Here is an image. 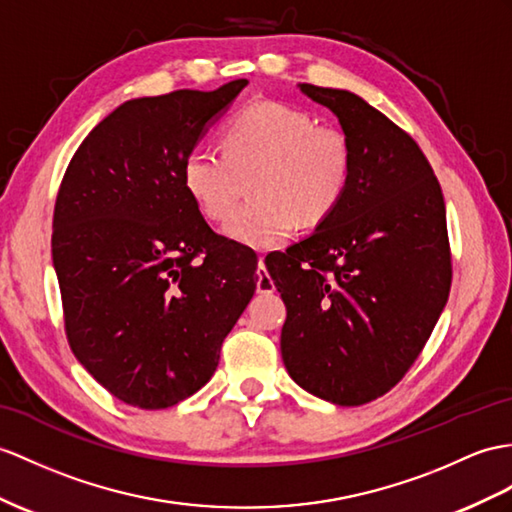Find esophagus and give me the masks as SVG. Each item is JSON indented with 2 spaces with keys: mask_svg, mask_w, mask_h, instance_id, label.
I'll use <instances>...</instances> for the list:
<instances>
[{
  "mask_svg": "<svg viewBox=\"0 0 512 512\" xmlns=\"http://www.w3.org/2000/svg\"><path fill=\"white\" fill-rule=\"evenodd\" d=\"M256 291H258V293H265V295L276 291V284H273L271 276L267 273L265 258H263V256L258 258V267H256Z\"/></svg>",
  "mask_w": 512,
  "mask_h": 512,
  "instance_id": "esophagus-1",
  "label": "esophagus"
}]
</instances>
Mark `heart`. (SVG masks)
<instances>
[{
	"label": "heart",
	"instance_id": "heart-1",
	"mask_svg": "<svg viewBox=\"0 0 512 512\" xmlns=\"http://www.w3.org/2000/svg\"><path fill=\"white\" fill-rule=\"evenodd\" d=\"M255 173V199L231 218L240 176ZM354 149L347 134L319 126L306 110L256 102L223 123L221 149L195 145L182 160V184L210 221L229 216L223 234L247 247L269 249L302 223L326 221L350 189Z\"/></svg>",
	"mask_w": 512,
	"mask_h": 512
}]
</instances>
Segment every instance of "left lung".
I'll use <instances>...</instances> for the list:
<instances>
[{"instance_id": "left-lung-1", "label": "left lung", "mask_w": 512, "mask_h": 512, "mask_svg": "<svg viewBox=\"0 0 512 512\" xmlns=\"http://www.w3.org/2000/svg\"><path fill=\"white\" fill-rule=\"evenodd\" d=\"M299 91L339 117L354 173L339 208L267 265L286 304L280 350L302 389L360 406L404 378L447 304L445 202L413 136L363 97Z\"/></svg>"}]
</instances>
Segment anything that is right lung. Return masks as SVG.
Wrapping results in <instances>:
<instances>
[{"instance_id": "add662e5", "label": "right lung", "mask_w": 512, "mask_h": 512, "mask_svg": "<svg viewBox=\"0 0 512 512\" xmlns=\"http://www.w3.org/2000/svg\"><path fill=\"white\" fill-rule=\"evenodd\" d=\"M247 80L121 104L73 154L52 258L71 352L117 400L158 410L213 378L256 291L249 254L210 230L182 160Z\"/></svg>"}]
</instances>
